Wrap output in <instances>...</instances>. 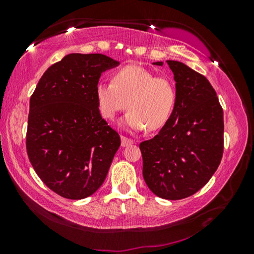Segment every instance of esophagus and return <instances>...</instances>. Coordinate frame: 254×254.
I'll return each mask as SVG.
<instances>
[{
    "label": "esophagus",
    "instance_id": "34e87169",
    "mask_svg": "<svg viewBox=\"0 0 254 254\" xmlns=\"http://www.w3.org/2000/svg\"><path fill=\"white\" fill-rule=\"evenodd\" d=\"M130 144H133V140H130V138H128L126 136H121V145H123V147H127V145Z\"/></svg>",
    "mask_w": 254,
    "mask_h": 254
}]
</instances>
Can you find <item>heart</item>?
<instances>
[{
	"instance_id": "1",
	"label": "heart",
	"mask_w": 254,
	"mask_h": 254,
	"mask_svg": "<svg viewBox=\"0 0 254 254\" xmlns=\"http://www.w3.org/2000/svg\"><path fill=\"white\" fill-rule=\"evenodd\" d=\"M95 98L105 119L113 120L128 106L130 111L121 120L125 128L156 131L169 123L176 106L177 90L169 77L130 64L114 72L112 83L99 82Z\"/></svg>"
}]
</instances>
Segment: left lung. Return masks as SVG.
<instances>
[{
    "mask_svg": "<svg viewBox=\"0 0 254 254\" xmlns=\"http://www.w3.org/2000/svg\"><path fill=\"white\" fill-rule=\"evenodd\" d=\"M177 100L169 123L151 140L140 143L143 178L155 195L180 200L206 185L223 156V110L203 75L168 60ZM163 65V62H154Z\"/></svg>",
    "mask_w": 254,
    "mask_h": 254,
    "instance_id": "8db88e82",
    "label": "left lung"
}]
</instances>
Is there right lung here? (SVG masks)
<instances>
[{"label":"right lung","instance_id":"obj_1","mask_svg":"<svg viewBox=\"0 0 254 254\" xmlns=\"http://www.w3.org/2000/svg\"><path fill=\"white\" fill-rule=\"evenodd\" d=\"M117 65L103 54H68L44 72L31 96L27 156L45 185L65 199L92 195L120 147L95 98L102 72Z\"/></svg>","mask_w":254,"mask_h":254}]
</instances>
